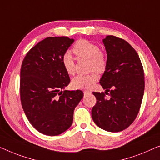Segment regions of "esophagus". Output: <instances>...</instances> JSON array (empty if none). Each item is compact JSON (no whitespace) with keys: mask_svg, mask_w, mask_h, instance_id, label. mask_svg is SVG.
<instances>
[{"mask_svg":"<svg viewBox=\"0 0 160 160\" xmlns=\"http://www.w3.org/2000/svg\"><path fill=\"white\" fill-rule=\"evenodd\" d=\"M84 92V96H86V95L91 94V92L88 91V90H84V92Z\"/></svg>","mask_w":160,"mask_h":160,"instance_id":"esophagus-1","label":"esophagus"}]
</instances>
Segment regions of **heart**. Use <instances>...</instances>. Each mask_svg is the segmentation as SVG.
<instances>
[{
    "label": "heart",
    "mask_w": 160,
    "mask_h": 160,
    "mask_svg": "<svg viewBox=\"0 0 160 160\" xmlns=\"http://www.w3.org/2000/svg\"><path fill=\"white\" fill-rule=\"evenodd\" d=\"M72 50L80 58L89 59L90 68L98 72H103L107 66V57L98 46L85 39H80L73 46ZM62 64L67 73L73 75L75 72V60L70 52H66L62 58ZM98 79L96 72L89 75H78L73 78L72 85L78 89L88 90Z\"/></svg>",
    "instance_id": "1"
}]
</instances>
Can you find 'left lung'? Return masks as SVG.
<instances>
[{
	"label": "left lung",
	"instance_id": "1",
	"mask_svg": "<svg viewBox=\"0 0 160 160\" xmlns=\"http://www.w3.org/2000/svg\"><path fill=\"white\" fill-rule=\"evenodd\" d=\"M103 42L107 66L100 83L106 92H92L97 102L92 118L102 129L119 132L132 124L139 111L144 91V70L137 52L124 39L109 35ZM106 94L110 97L106 99Z\"/></svg>",
	"mask_w": 160,
	"mask_h": 160
}]
</instances>
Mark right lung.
Here are the masks:
<instances>
[{"mask_svg": "<svg viewBox=\"0 0 160 160\" xmlns=\"http://www.w3.org/2000/svg\"><path fill=\"white\" fill-rule=\"evenodd\" d=\"M74 41L47 37L28 52L21 65V105L31 124L43 134L57 136L68 130L83 97L82 90H62L70 82L62 58Z\"/></svg>", "mask_w": 160, "mask_h": 160, "instance_id": "1", "label": "right lung"}]
</instances>
